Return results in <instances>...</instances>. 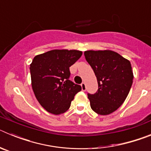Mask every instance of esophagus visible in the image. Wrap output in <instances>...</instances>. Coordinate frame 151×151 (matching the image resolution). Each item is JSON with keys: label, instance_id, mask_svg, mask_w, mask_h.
Masks as SVG:
<instances>
[{"label": "esophagus", "instance_id": "34e87169", "mask_svg": "<svg viewBox=\"0 0 151 151\" xmlns=\"http://www.w3.org/2000/svg\"><path fill=\"white\" fill-rule=\"evenodd\" d=\"M81 86H82V90L83 91H86V85H85V82H82V83L81 84Z\"/></svg>", "mask_w": 151, "mask_h": 151}]
</instances>
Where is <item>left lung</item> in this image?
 <instances>
[{
    "label": "left lung",
    "mask_w": 151,
    "mask_h": 151,
    "mask_svg": "<svg viewBox=\"0 0 151 151\" xmlns=\"http://www.w3.org/2000/svg\"><path fill=\"white\" fill-rule=\"evenodd\" d=\"M84 54L98 84L94 94L88 93L91 107L100 115L110 114L123 104L132 87L130 62L112 50H88Z\"/></svg>",
    "instance_id": "1"
}]
</instances>
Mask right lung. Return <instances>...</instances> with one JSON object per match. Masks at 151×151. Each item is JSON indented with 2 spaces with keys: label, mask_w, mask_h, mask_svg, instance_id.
I'll list each match as a JSON object with an SVG mask.
<instances>
[{
  "label": "right lung",
  "mask_w": 151,
  "mask_h": 151,
  "mask_svg": "<svg viewBox=\"0 0 151 151\" xmlns=\"http://www.w3.org/2000/svg\"><path fill=\"white\" fill-rule=\"evenodd\" d=\"M82 55L79 50H53L34 57L30 65L32 86L40 104L55 115L68 110L81 85L69 80V67Z\"/></svg>",
  "instance_id": "obj_1"
}]
</instances>
